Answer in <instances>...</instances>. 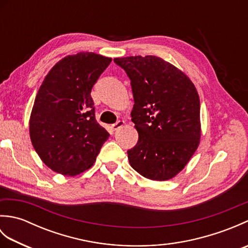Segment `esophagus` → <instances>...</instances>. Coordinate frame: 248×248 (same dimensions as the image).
<instances>
[{
    "label": "esophagus",
    "mask_w": 248,
    "mask_h": 248,
    "mask_svg": "<svg viewBox=\"0 0 248 248\" xmlns=\"http://www.w3.org/2000/svg\"><path fill=\"white\" fill-rule=\"evenodd\" d=\"M124 124V120H119L116 124H112V127H110V128L113 129V131H116V130H118V129H120L121 127H123Z\"/></svg>",
    "instance_id": "1"
}]
</instances>
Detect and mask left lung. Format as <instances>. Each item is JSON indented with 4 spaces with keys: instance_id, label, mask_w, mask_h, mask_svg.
Here are the masks:
<instances>
[{
    "instance_id": "left-lung-1",
    "label": "left lung",
    "mask_w": 248,
    "mask_h": 248,
    "mask_svg": "<svg viewBox=\"0 0 248 248\" xmlns=\"http://www.w3.org/2000/svg\"><path fill=\"white\" fill-rule=\"evenodd\" d=\"M131 80V112L139 132L128 150L130 165L155 181L176 177L197 150L202 124L200 100L186 73L161 57L147 55L114 59Z\"/></svg>"
}]
</instances>
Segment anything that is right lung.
Wrapping results in <instances>:
<instances>
[{"mask_svg":"<svg viewBox=\"0 0 248 248\" xmlns=\"http://www.w3.org/2000/svg\"><path fill=\"white\" fill-rule=\"evenodd\" d=\"M112 62L93 52L67 55L52 67L36 94L30 138L50 170L75 177L89 170L108 132L94 117L92 88Z\"/></svg>","mask_w":248,"mask_h":248,"instance_id":"add662e5","label":"right lung"}]
</instances>
